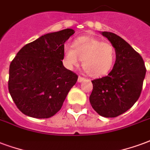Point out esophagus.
Returning <instances> with one entry per match:
<instances>
[{
  "label": "esophagus",
  "mask_w": 150,
  "mask_h": 150,
  "mask_svg": "<svg viewBox=\"0 0 150 150\" xmlns=\"http://www.w3.org/2000/svg\"><path fill=\"white\" fill-rule=\"evenodd\" d=\"M84 80H85V78H83V77H82V76H79V78H78V82H79V83H82V82H83Z\"/></svg>",
  "instance_id": "34e87169"
}]
</instances>
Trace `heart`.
Returning a JSON list of instances; mask_svg holds the SVG:
<instances>
[{
    "instance_id": "1",
    "label": "heart",
    "mask_w": 150,
    "mask_h": 150,
    "mask_svg": "<svg viewBox=\"0 0 150 150\" xmlns=\"http://www.w3.org/2000/svg\"><path fill=\"white\" fill-rule=\"evenodd\" d=\"M64 59L69 68L77 67L83 60V68L92 77L108 74L116 60V50L110 43L103 42L93 36H80L75 39L72 46L64 47Z\"/></svg>"
}]
</instances>
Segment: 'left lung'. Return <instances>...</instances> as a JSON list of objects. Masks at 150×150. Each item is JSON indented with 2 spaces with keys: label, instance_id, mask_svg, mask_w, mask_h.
Masks as SVG:
<instances>
[{
  "label": "left lung",
  "instance_id": "1",
  "mask_svg": "<svg viewBox=\"0 0 150 150\" xmlns=\"http://www.w3.org/2000/svg\"><path fill=\"white\" fill-rule=\"evenodd\" d=\"M116 50L114 67L107 76L94 79L90 103L101 116L115 117L130 109L139 98L146 73L142 56L120 36L102 32Z\"/></svg>",
  "mask_w": 150,
  "mask_h": 150
}]
</instances>
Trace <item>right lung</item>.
<instances>
[{
  "instance_id": "1",
  "label": "right lung",
  "mask_w": 150,
  "mask_h": 150,
  "mask_svg": "<svg viewBox=\"0 0 150 150\" xmlns=\"http://www.w3.org/2000/svg\"><path fill=\"white\" fill-rule=\"evenodd\" d=\"M71 28L42 35L24 45L9 66L8 91L21 111L35 118H48L61 109L78 75L64 67V43Z\"/></svg>"
}]
</instances>
